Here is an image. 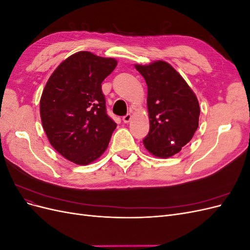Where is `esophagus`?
Here are the masks:
<instances>
[{
  "label": "esophagus",
  "mask_w": 250,
  "mask_h": 250,
  "mask_svg": "<svg viewBox=\"0 0 250 250\" xmlns=\"http://www.w3.org/2000/svg\"><path fill=\"white\" fill-rule=\"evenodd\" d=\"M130 120H131V115H130V113H127V115H125L123 117V122L124 123H129Z\"/></svg>",
  "instance_id": "34e87169"
}]
</instances>
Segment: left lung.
<instances>
[{"mask_svg":"<svg viewBox=\"0 0 250 250\" xmlns=\"http://www.w3.org/2000/svg\"><path fill=\"white\" fill-rule=\"evenodd\" d=\"M148 86L150 129L143 140L150 153L170 157L190 142L198 128L197 98L184 78L165 62L135 65Z\"/></svg>","mask_w":250,"mask_h":250,"instance_id":"1","label":"left lung"}]
</instances>
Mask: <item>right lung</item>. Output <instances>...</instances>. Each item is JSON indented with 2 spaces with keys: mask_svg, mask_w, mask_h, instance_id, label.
Listing matches in <instances>:
<instances>
[{
  "mask_svg": "<svg viewBox=\"0 0 250 250\" xmlns=\"http://www.w3.org/2000/svg\"><path fill=\"white\" fill-rule=\"evenodd\" d=\"M116 66V59L82 51L49 78L41 99L42 127L66 160L87 165L106 150L117 124L107 115L101 83Z\"/></svg>",
  "mask_w": 250,
  "mask_h": 250,
  "instance_id": "1",
  "label": "right lung"
}]
</instances>
